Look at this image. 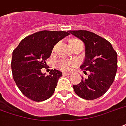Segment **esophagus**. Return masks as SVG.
Wrapping results in <instances>:
<instances>
[{"label": "esophagus", "instance_id": "34e87169", "mask_svg": "<svg viewBox=\"0 0 126 126\" xmlns=\"http://www.w3.org/2000/svg\"><path fill=\"white\" fill-rule=\"evenodd\" d=\"M63 75H70L71 73L70 72H63Z\"/></svg>", "mask_w": 126, "mask_h": 126}]
</instances>
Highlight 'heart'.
<instances>
[{
  "label": "heart",
  "mask_w": 126,
  "mask_h": 126,
  "mask_svg": "<svg viewBox=\"0 0 126 126\" xmlns=\"http://www.w3.org/2000/svg\"><path fill=\"white\" fill-rule=\"evenodd\" d=\"M79 41V40L73 39L71 40L70 41ZM77 64V61L76 60H74V59L69 61L61 60L59 61L58 63H57V67L62 70L68 71L73 69Z\"/></svg>",
  "instance_id": "heart-1"
}]
</instances>
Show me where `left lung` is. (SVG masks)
Masks as SVG:
<instances>
[{
	"label": "left lung",
	"mask_w": 126,
	"mask_h": 126,
	"mask_svg": "<svg viewBox=\"0 0 126 126\" xmlns=\"http://www.w3.org/2000/svg\"><path fill=\"white\" fill-rule=\"evenodd\" d=\"M85 46V59L80 67L84 73L89 71L88 77L78 85H73L75 94L87 100L103 95L114 81L118 69V55L107 40L87 31H70Z\"/></svg>",
	"instance_id": "left-lung-1"
}]
</instances>
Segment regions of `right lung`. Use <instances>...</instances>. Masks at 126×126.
<instances>
[{
	"label": "right lung",
	"mask_w": 126,
	"mask_h": 126,
	"mask_svg": "<svg viewBox=\"0 0 126 126\" xmlns=\"http://www.w3.org/2000/svg\"><path fill=\"white\" fill-rule=\"evenodd\" d=\"M66 31H42L23 39L13 52L11 69L16 84L22 94L34 101H45L53 94L62 73L51 69L42 73L45 61L50 57L54 45L67 37Z\"/></svg>",
	"instance_id": "1"
}]
</instances>
